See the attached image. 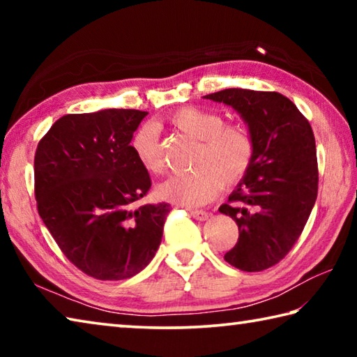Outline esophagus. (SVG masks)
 <instances>
[{
	"label": "esophagus",
	"mask_w": 357,
	"mask_h": 357,
	"mask_svg": "<svg viewBox=\"0 0 357 357\" xmlns=\"http://www.w3.org/2000/svg\"><path fill=\"white\" fill-rule=\"evenodd\" d=\"M189 213L193 219H197V220H208V217H209L206 211H202V209H189Z\"/></svg>",
	"instance_id": "obj_1"
}]
</instances>
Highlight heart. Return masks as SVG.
<instances>
[{"mask_svg": "<svg viewBox=\"0 0 357 357\" xmlns=\"http://www.w3.org/2000/svg\"><path fill=\"white\" fill-rule=\"evenodd\" d=\"M170 124L200 142L193 167L157 185L162 200L195 206L215 197L220 184L231 187L245 176L255 154V140L245 124H223L219 113L198 107H183L168 116ZM130 149L143 168L159 173L164 162L159 153V132L154 124L138 128L130 138Z\"/></svg>", "mask_w": 357, "mask_h": 357, "instance_id": "heart-1", "label": "heart"}]
</instances>
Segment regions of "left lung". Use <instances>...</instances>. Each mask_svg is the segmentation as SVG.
I'll return each mask as SVG.
<instances>
[{
	"mask_svg": "<svg viewBox=\"0 0 357 357\" xmlns=\"http://www.w3.org/2000/svg\"><path fill=\"white\" fill-rule=\"evenodd\" d=\"M209 99L239 113L255 140L245 176L219 211L239 238L225 261L258 273L280 261L301 236L318 195L315 137L309 121L280 93L228 88Z\"/></svg>",
	"mask_w": 357,
	"mask_h": 357,
	"instance_id": "obj_1",
	"label": "left lung"
}]
</instances>
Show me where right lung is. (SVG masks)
Listing matches in <instances>:
<instances>
[{
    "label": "right lung",
    "mask_w": 357,
    "mask_h": 357,
    "mask_svg": "<svg viewBox=\"0 0 357 357\" xmlns=\"http://www.w3.org/2000/svg\"><path fill=\"white\" fill-rule=\"evenodd\" d=\"M148 112L66 114L34 155L38 211L69 261L99 280L130 279L159 249L170 204L134 203L151 179L130 149Z\"/></svg>",
    "instance_id": "obj_1"
}]
</instances>
